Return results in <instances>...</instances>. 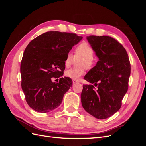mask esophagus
I'll return each mask as SVG.
<instances>
[{
    "instance_id": "34e87169",
    "label": "esophagus",
    "mask_w": 146,
    "mask_h": 146,
    "mask_svg": "<svg viewBox=\"0 0 146 146\" xmlns=\"http://www.w3.org/2000/svg\"><path fill=\"white\" fill-rule=\"evenodd\" d=\"M72 82H73V84H75V83H78V81H77V80H73L72 81Z\"/></svg>"
}]
</instances>
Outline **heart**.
<instances>
[{"mask_svg": "<svg viewBox=\"0 0 146 146\" xmlns=\"http://www.w3.org/2000/svg\"><path fill=\"white\" fill-rule=\"evenodd\" d=\"M94 50L89 44L86 42H82L76 47L74 50L75 58H80L77 61L78 67L72 68L66 70L64 74L66 77L72 80H76L85 74V69H91L95 64V58L93 56ZM74 61V56L70 53L66 55L64 64L66 67L72 64Z\"/></svg>", "mask_w": 146, "mask_h": 146, "instance_id": "obj_1", "label": "heart"}]
</instances>
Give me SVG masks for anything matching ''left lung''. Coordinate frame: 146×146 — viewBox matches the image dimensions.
Here are the masks:
<instances>
[{
    "label": "left lung",
    "instance_id": "1",
    "mask_svg": "<svg viewBox=\"0 0 146 146\" xmlns=\"http://www.w3.org/2000/svg\"><path fill=\"white\" fill-rule=\"evenodd\" d=\"M87 39L99 60L84 78L94 86H83L82 104L92 116L107 119L121 107L129 88L130 60L125 48L112 37L90 35Z\"/></svg>",
    "mask_w": 146,
    "mask_h": 146
}]
</instances>
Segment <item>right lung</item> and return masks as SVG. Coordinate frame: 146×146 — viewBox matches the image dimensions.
Wrapping results in <instances>:
<instances>
[{
	"label": "right lung",
	"mask_w": 146,
	"mask_h": 146,
	"mask_svg": "<svg viewBox=\"0 0 146 146\" xmlns=\"http://www.w3.org/2000/svg\"><path fill=\"white\" fill-rule=\"evenodd\" d=\"M83 38L76 33L50 31L33 39L25 48L21 63V86L27 104L45 113L56 108L72 85L71 78L61 77L66 56ZM60 77L59 82H51Z\"/></svg>",
	"instance_id": "right-lung-1"
}]
</instances>
